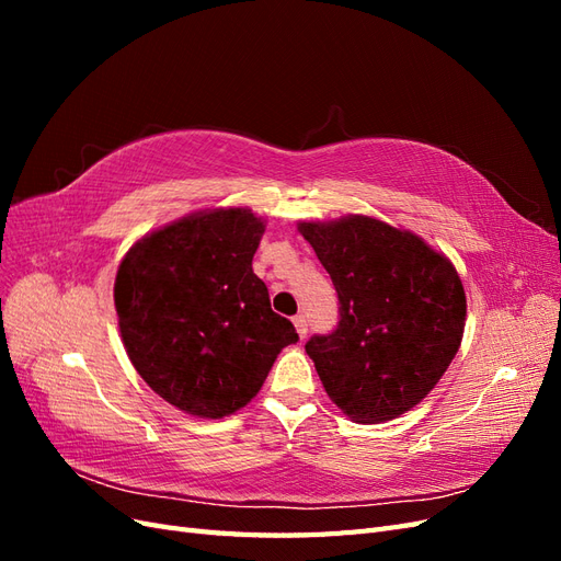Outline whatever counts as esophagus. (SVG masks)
<instances>
[{"instance_id":"1","label":"esophagus","mask_w":561,"mask_h":561,"mask_svg":"<svg viewBox=\"0 0 561 561\" xmlns=\"http://www.w3.org/2000/svg\"><path fill=\"white\" fill-rule=\"evenodd\" d=\"M293 322H295V328H297L299 339H307V334H309V320H307V316H304V313H297V316L293 318Z\"/></svg>"}]
</instances>
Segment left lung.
<instances>
[{
    "label": "left lung",
    "mask_w": 561,
    "mask_h": 561,
    "mask_svg": "<svg viewBox=\"0 0 561 561\" xmlns=\"http://www.w3.org/2000/svg\"><path fill=\"white\" fill-rule=\"evenodd\" d=\"M339 297V322L313 334L309 358L332 402L358 423L412 410L461 346L466 293L454 264L379 219L301 222Z\"/></svg>",
    "instance_id": "obj_1"
}]
</instances>
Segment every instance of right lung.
Segmentation results:
<instances>
[{
  "instance_id": "add662e5",
  "label": "right lung",
  "mask_w": 561,
  "mask_h": 561,
  "mask_svg": "<svg viewBox=\"0 0 561 561\" xmlns=\"http://www.w3.org/2000/svg\"><path fill=\"white\" fill-rule=\"evenodd\" d=\"M262 233L245 208L198 213L145 236L118 266L114 307L128 358L186 414L241 410L299 339L252 271Z\"/></svg>"
}]
</instances>
